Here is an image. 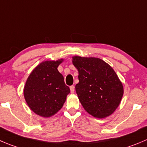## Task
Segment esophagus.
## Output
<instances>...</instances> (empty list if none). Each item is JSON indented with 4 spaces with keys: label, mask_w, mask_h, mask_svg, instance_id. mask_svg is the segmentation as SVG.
<instances>
[{
    "label": "esophagus",
    "mask_w": 147,
    "mask_h": 147,
    "mask_svg": "<svg viewBox=\"0 0 147 147\" xmlns=\"http://www.w3.org/2000/svg\"><path fill=\"white\" fill-rule=\"evenodd\" d=\"M69 88H70L71 93H72V94H73L74 91H75V86H71Z\"/></svg>",
    "instance_id": "obj_1"
}]
</instances>
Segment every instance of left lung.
<instances>
[{
    "label": "left lung",
    "instance_id": "1",
    "mask_svg": "<svg viewBox=\"0 0 147 147\" xmlns=\"http://www.w3.org/2000/svg\"><path fill=\"white\" fill-rule=\"evenodd\" d=\"M72 64L79 73L75 90L86 112L98 118L113 113L123 95V85L114 69L98 58L74 57Z\"/></svg>",
    "mask_w": 147,
    "mask_h": 147
}]
</instances>
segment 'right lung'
Returning a JSON list of instances; mask_svg holds the SVG:
<instances>
[{
	"label": "right lung",
	"instance_id": "right-lung-1",
	"mask_svg": "<svg viewBox=\"0 0 147 147\" xmlns=\"http://www.w3.org/2000/svg\"><path fill=\"white\" fill-rule=\"evenodd\" d=\"M62 59L40 63L31 72L24 88V96L29 107L37 115L50 117L64 104L70 89L57 69Z\"/></svg>",
	"mask_w": 147,
	"mask_h": 147
}]
</instances>
